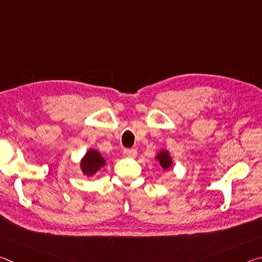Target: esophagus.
Segmentation results:
<instances>
[{"mask_svg":"<svg viewBox=\"0 0 262 262\" xmlns=\"http://www.w3.org/2000/svg\"><path fill=\"white\" fill-rule=\"evenodd\" d=\"M122 154H123V156H125V157L134 158V157H136L137 151H136V149H125V150H123Z\"/></svg>","mask_w":262,"mask_h":262,"instance_id":"obj_1","label":"esophagus"}]
</instances>
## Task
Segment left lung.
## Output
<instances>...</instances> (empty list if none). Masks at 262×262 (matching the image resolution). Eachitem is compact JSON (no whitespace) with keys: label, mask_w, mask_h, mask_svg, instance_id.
I'll use <instances>...</instances> for the list:
<instances>
[{"label":"left lung","mask_w":262,"mask_h":262,"mask_svg":"<svg viewBox=\"0 0 262 262\" xmlns=\"http://www.w3.org/2000/svg\"><path fill=\"white\" fill-rule=\"evenodd\" d=\"M156 159L159 162V164H161L163 170L166 171L167 168H170L172 166V158L166 150H162V151H159V154L156 155Z\"/></svg>","instance_id":"left-lung-1"}]
</instances>
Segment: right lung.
Returning <instances> with one entry per match:
<instances>
[{
  "mask_svg": "<svg viewBox=\"0 0 262 262\" xmlns=\"http://www.w3.org/2000/svg\"><path fill=\"white\" fill-rule=\"evenodd\" d=\"M105 159L101 156L100 152L97 151V150L90 149L82 158L81 170L83 172V174L90 177L96 174L101 167L105 166Z\"/></svg>",
  "mask_w": 262,
  "mask_h": 262,
  "instance_id": "add662e5",
  "label": "right lung"
}]
</instances>
